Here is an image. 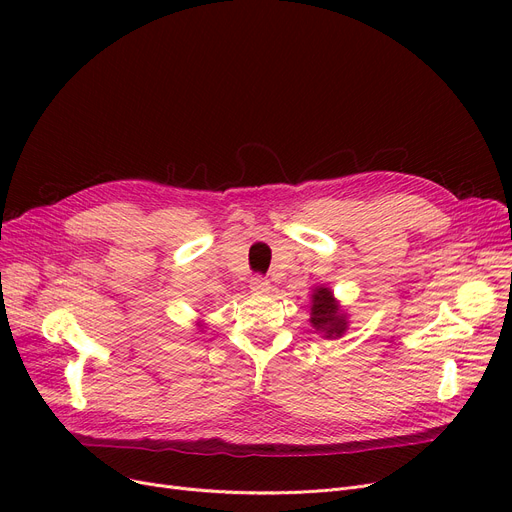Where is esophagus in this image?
I'll list each match as a JSON object with an SVG mask.
<instances>
[{
  "label": "esophagus",
  "mask_w": 512,
  "mask_h": 512,
  "mask_svg": "<svg viewBox=\"0 0 512 512\" xmlns=\"http://www.w3.org/2000/svg\"><path fill=\"white\" fill-rule=\"evenodd\" d=\"M270 282H267L263 276H255V278H251V290L253 292H257V294H265V292H270Z\"/></svg>",
  "instance_id": "obj_1"
}]
</instances>
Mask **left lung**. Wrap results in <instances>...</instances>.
<instances>
[{
  "mask_svg": "<svg viewBox=\"0 0 512 512\" xmlns=\"http://www.w3.org/2000/svg\"><path fill=\"white\" fill-rule=\"evenodd\" d=\"M311 324L315 330L324 332L326 338L342 336L346 330V317L338 309L330 288H315L311 294Z\"/></svg>",
  "mask_w": 512,
  "mask_h": 512,
  "instance_id": "1",
  "label": "left lung"
}]
</instances>
